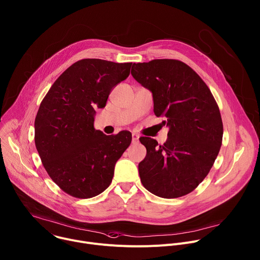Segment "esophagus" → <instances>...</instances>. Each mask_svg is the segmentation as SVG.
I'll list each match as a JSON object with an SVG mask.
<instances>
[{"instance_id": "obj_1", "label": "esophagus", "mask_w": 260, "mask_h": 260, "mask_svg": "<svg viewBox=\"0 0 260 260\" xmlns=\"http://www.w3.org/2000/svg\"><path fill=\"white\" fill-rule=\"evenodd\" d=\"M139 135H137V134H133L132 135V142H133V144H137V143H139Z\"/></svg>"}]
</instances>
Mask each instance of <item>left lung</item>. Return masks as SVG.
I'll return each instance as SVG.
<instances>
[{
	"label": "left lung",
	"mask_w": 260,
	"mask_h": 260,
	"mask_svg": "<svg viewBox=\"0 0 260 260\" xmlns=\"http://www.w3.org/2000/svg\"><path fill=\"white\" fill-rule=\"evenodd\" d=\"M133 77L153 94L154 113L169 126L163 145L142 137L147 155L139 163L143 186L166 199L194 191L220 150L223 126L218 105L203 79L186 63L155 59L134 63Z\"/></svg>",
	"instance_id": "1"
}]
</instances>
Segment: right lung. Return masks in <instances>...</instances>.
<instances>
[{"label":"right lung","mask_w":260,"mask_h":260,"mask_svg":"<svg viewBox=\"0 0 260 260\" xmlns=\"http://www.w3.org/2000/svg\"><path fill=\"white\" fill-rule=\"evenodd\" d=\"M133 63L82 59L52 84L35 120V143L52 181L66 194L89 199L112 182L114 166L132 142L127 131L106 136L94 128L97 108L124 80Z\"/></svg>","instance_id":"right-lung-1"}]
</instances>
